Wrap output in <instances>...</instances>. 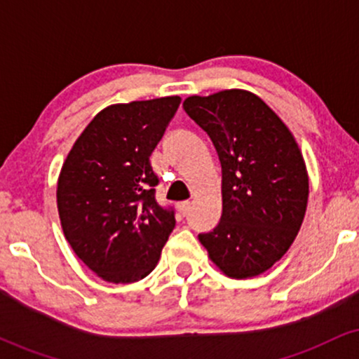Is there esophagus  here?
I'll list each match as a JSON object with an SVG mask.
<instances>
[{
  "instance_id": "obj_1",
  "label": "esophagus",
  "mask_w": 359,
  "mask_h": 359,
  "mask_svg": "<svg viewBox=\"0 0 359 359\" xmlns=\"http://www.w3.org/2000/svg\"><path fill=\"white\" fill-rule=\"evenodd\" d=\"M177 211H179L180 216H187V212L191 211V203H187V201L185 203H179L177 204Z\"/></svg>"
}]
</instances>
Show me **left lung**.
Instances as JSON below:
<instances>
[{
  "label": "left lung",
  "mask_w": 359,
  "mask_h": 359,
  "mask_svg": "<svg viewBox=\"0 0 359 359\" xmlns=\"http://www.w3.org/2000/svg\"><path fill=\"white\" fill-rule=\"evenodd\" d=\"M182 106L212 140L222 170L221 221L199 234L201 245L226 277L265 273L290 248L306 216L302 151L278 114L251 90L189 96Z\"/></svg>",
  "instance_id": "left-lung-1"
}]
</instances>
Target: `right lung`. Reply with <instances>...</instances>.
I'll use <instances>...</instances> for the list:
<instances>
[{"instance_id":"1","label":"right lung","mask_w":359,"mask_h":359,"mask_svg":"<svg viewBox=\"0 0 359 359\" xmlns=\"http://www.w3.org/2000/svg\"><path fill=\"white\" fill-rule=\"evenodd\" d=\"M179 96L109 104L74 142L57 179V209L77 258L109 283L147 277L175 226L155 201L150 156Z\"/></svg>"}]
</instances>
